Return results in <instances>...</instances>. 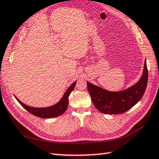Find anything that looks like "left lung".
I'll return each instance as SVG.
<instances>
[{
	"label": "left lung",
	"instance_id": "8db88e82",
	"mask_svg": "<svg viewBox=\"0 0 159 159\" xmlns=\"http://www.w3.org/2000/svg\"><path fill=\"white\" fill-rule=\"evenodd\" d=\"M148 70L145 60L141 79L134 85L119 92H111L87 82L88 90L96 109L103 114H119L127 111L140 100L146 90Z\"/></svg>",
	"mask_w": 159,
	"mask_h": 159
}]
</instances>
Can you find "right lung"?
Listing matches in <instances>:
<instances>
[{"label":"right lung","instance_id":"right-lung-1","mask_svg":"<svg viewBox=\"0 0 159 159\" xmlns=\"http://www.w3.org/2000/svg\"><path fill=\"white\" fill-rule=\"evenodd\" d=\"M76 81H75L73 84L71 85V86L67 89V90L64 93L62 98L60 99V101L57 102L55 105L51 106L49 107H44V108H34V107H29L26 104H24L20 100L16 98L17 100L19 102L21 106L25 108L26 111H28L31 114H33L36 116L43 118H55L59 116L61 114H63L64 111L68 107L69 104V96L71 91L74 90L76 85Z\"/></svg>","mask_w":159,"mask_h":159}]
</instances>
